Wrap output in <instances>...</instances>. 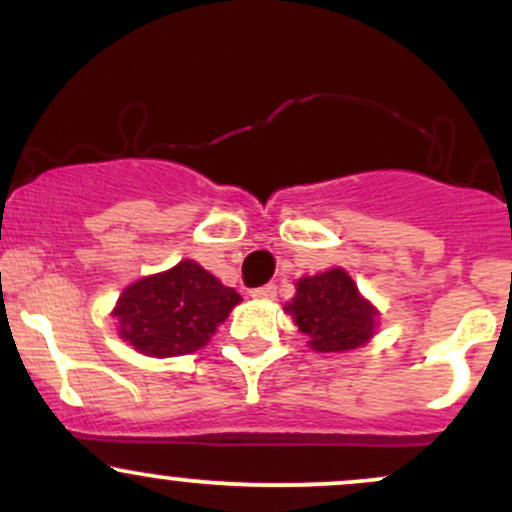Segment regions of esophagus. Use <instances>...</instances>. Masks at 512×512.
Masks as SVG:
<instances>
[{"label": "esophagus", "mask_w": 512, "mask_h": 512, "mask_svg": "<svg viewBox=\"0 0 512 512\" xmlns=\"http://www.w3.org/2000/svg\"><path fill=\"white\" fill-rule=\"evenodd\" d=\"M250 296L257 298V301H274L276 286L274 284H264V286H260V289H252Z\"/></svg>", "instance_id": "1"}]
</instances>
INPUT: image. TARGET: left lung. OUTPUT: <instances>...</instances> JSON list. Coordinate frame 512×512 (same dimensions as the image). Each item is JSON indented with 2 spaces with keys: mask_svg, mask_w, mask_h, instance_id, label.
<instances>
[{
  "mask_svg": "<svg viewBox=\"0 0 512 512\" xmlns=\"http://www.w3.org/2000/svg\"><path fill=\"white\" fill-rule=\"evenodd\" d=\"M284 310L293 315L298 332L308 337L310 349L320 354L358 349L373 337L378 320L373 303L339 267L298 279L296 296Z\"/></svg>",
  "mask_w": 512,
  "mask_h": 512,
  "instance_id": "obj_1",
  "label": "left lung"
}]
</instances>
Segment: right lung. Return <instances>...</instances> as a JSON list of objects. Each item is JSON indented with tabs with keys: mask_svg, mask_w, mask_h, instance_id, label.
Returning <instances> with one entry per match:
<instances>
[{
	"mask_svg": "<svg viewBox=\"0 0 512 512\" xmlns=\"http://www.w3.org/2000/svg\"><path fill=\"white\" fill-rule=\"evenodd\" d=\"M240 303L197 262L182 260L173 269L134 281L117 298L113 317L120 337L146 356H185L207 346L216 327Z\"/></svg>",
	"mask_w": 512,
	"mask_h": 512,
	"instance_id": "1",
	"label": "right lung"
}]
</instances>
